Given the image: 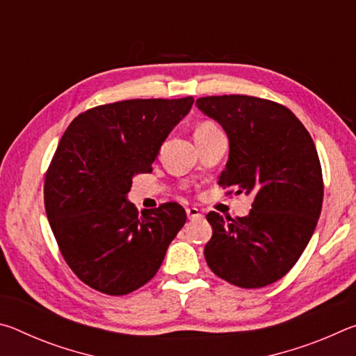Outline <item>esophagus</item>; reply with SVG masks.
Returning a JSON list of instances; mask_svg holds the SVG:
<instances>
[{
	"label": "esophagus",
	"mask_w": 356,
	"mask_h": 356,
	"mask_svg": "<svg viewBox=\"0 0 356 356\" xmlns=\"http://www.w3.org/2000/svg\"><path fill=\"white\" fill-rule=\"evenodd\" d=\"M186 216H188V220H197L201 218L202 213L196 207H188L186 209Z\"/></svg>",
	"instance_id": "esophagus-1"
}]
</instances>
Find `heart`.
Wrapping results in <instances>:
<instances>
[{
  "instance_id": "heart-1",
  "label": "heart",
  "mask_w": 356,
  "mask_h": 356,
  "mask_svg": "<svg viewBox=\"0 0 356 356\" xmlns=\"http://www.w3.org/2000/svg\"><path fill=\"white\" fill-rule=\"evenodd\" d=\"M220 130L218 127H216L215 124L212 122H202L196 127V131H195V136H201V135H209V134H213V131Z\"/></svg>"
}]
</instances>
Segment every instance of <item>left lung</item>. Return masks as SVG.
<instances>
[{
  "label": "left lung",
  "instance_id": "obj_1",
  "mask_svg": "<svg viewBox=\"0 0 356 356\" xmlns=\"http://www.w3.org/2000/svg\"><path fill=\"white\" fill-rule=\"evenodd\" d=\"M196 105L229 138L218 184L254 197L242 218L207 213L213 229L204 248L207 265L234 286L272 284L297 264L321 216L323 179L314 141L289 108L272 100L212 95Z\"/></svg>",
  "mask_w": 356,
  "mask_h": 356
}]
</instances>
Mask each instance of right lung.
<instances>
[{
	"label": "right lung",
	"mask_w": 356,
	"mask_h": 356,
	"mask_svg": "<svg viewBox=\"0 0 356 356\" xmlns=\"http://www.w3.org/2000/svg\"><path fill=\"white\" fill-rule=\"evenodd\" d=\"M195 99H134L72 120L45 174V212L59 251L84 284L127 295L159 272L186 221L177 202L127 201L131 179L150 172L161 144Z\"/></svg>",
	"instance_id": "add662e5"
}]
</instances>
